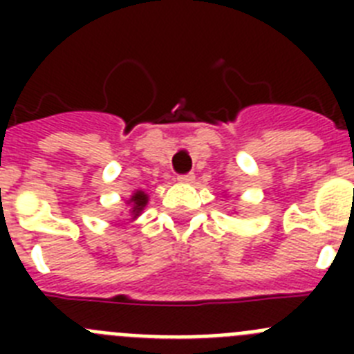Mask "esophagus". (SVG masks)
I'll return each mask as SVG.
<instances>
[{
    "mask_svg": "<svg viewBox=\"0 0 354 354\" xmlns=\"http://www.w3.org/2000/svg\"><path fill=\"white\" fill-rule=\"evenodd\" d=\"M177 180H179V183H184V184L193 183V180H195V174H192V171H189V174H180V175H177Z\"/></svg>",
    "mask_w": 354,
    "mask_h": 354,
    "instance_id": "obj_1",
    "label": "esophagus"
}]
</instances>
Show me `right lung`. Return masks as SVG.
<instances>
[{"mask_svg": "<svg viewBox=\"0 0 354 354\" xmlns=\"http://www.w3.org/2000/svg\"><path fill=\"white\" fill-rule=\"evenodd\" d=\"M147 198H149V196H147L145 193H143V192H136V193H134V195H133V198L129 200L131 204H133V214H134V218H136V216H138L140 212H142V209L147 205Z\"/></svg>", "mask_w": 354, "mask_h": 354, "instance_id": "1", "label": "right lung"}]
</instances>
